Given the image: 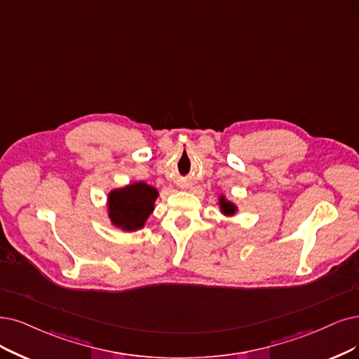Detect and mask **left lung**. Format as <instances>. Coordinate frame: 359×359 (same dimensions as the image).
I'll list each match as a JSON object with an SVG mask.
<instances>
[{
	"mask_svg": "<svg viewBox=\"0 0 359 359\" xmlns=\"http://www.w3.org/2000/svg\"><path fill=\"white\" fill-rule=\"evenodd\" d=\"M220 205H222V211L224 215H233L235 213V207L233 204L231 203H226L223 200V198H220Z\"/></svg>",
	"mask_w": 359,
	"mask_h": 359,
	"instance_id": "obj_1",
	"label": "left lung"
}]
</instances>
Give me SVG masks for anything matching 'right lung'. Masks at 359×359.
<instances>
[{
  "label": "right lung",
  "mask_w": 359,
  "mask_h": 359,
  "mask_svg": "<svg viewBox=\"0 0 359 359\" xmlns=\"http://www.w3.org/2000/svg\"><path fill=\"white\" fill-rule=\"evenodd\" d=\"M158 192L143 182L133 183L109 194V217L124 231L140 229L154 210Z\"/></svg>",
  "instance_id": "1"
}]
</instances>
